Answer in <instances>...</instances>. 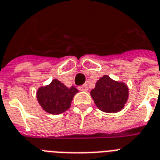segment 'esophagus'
Here are the masks:
<instances>
[{"instance_id": "obj_1", "label": "esophagus", "mask_w": 160, "mask_h": 160, "mask_svg": "<svg viewBox=\"0 0 160 160\" xmlns=\"http://www.w3.org/2000/svg\"><path fill=\"white\" fill-rule=\"evenodd\" d=\"M78 89H79V90H80V91H87L88 86H87V85H86V84H85V85H80V86H79V87H78Z\"/></svg>"}]
</instances>
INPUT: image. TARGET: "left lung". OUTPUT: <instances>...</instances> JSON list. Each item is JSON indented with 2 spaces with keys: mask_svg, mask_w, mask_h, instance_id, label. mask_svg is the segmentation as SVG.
<instances>
[{
  "mask_svg": "<svg viewBox=\"0 0 160 160\" xmlns=\"http://www.w3.org/2000/svg\"><path fill=\"white\" fill-rule=\"evenodd\" d=\"M90 95L99 109L106 113H117L127 102L129 89L124 83L113 80L105 75L96 82Z\"/></svg>",
  "mask_w": 160,
  "mask_h": 160,
  "instance_id": "obj_1",
  "label": "left lung"
}]
</instances>
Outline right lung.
I'll return each instance as SVG.
<instances>
[{"label": "right lung", "mask_w": 160, "mask_h": 160, "mask_svg": "<svg viewBox=\"0 0 160 160\" xmlns=\"http://www.w3.org/2000/svg\"><path fill=\"white\" fill-rule=\"evenodd\" d=\"M78 92L74 86L68 88L58 80H53L50 85L39 88L36 97L45 111L59 114L70 108L74 95Z\"/></svg>", "instance_id": "1"}]
</instances>
